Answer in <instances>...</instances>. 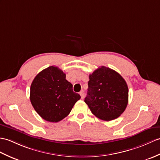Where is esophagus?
<instances>
[{
    "instance_id": "obj_1",
    "label": "esophagus",
    "mask_w": 160,
    "mask_h": 160,
    "mask_svg": "<svg viewBox=\"0 0 160 160\" xmlns=\"http://www.w3.org/2000/svg\"><path fill=\"white\" fill-rule=\"evenodd\" d=\"M80 95L81 96V98L82 99H84V91H82L80 92Z\"/></svg>"
}]
</instances>
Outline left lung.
I'll return each mask as SVG.
<instances>
[{
  "label": "left lung",
  "mask_w": 160,
  "mask_h": 160,
  "mask_svg": "<svg viewBox=\"0 0 160 160\" xmlns=\"http://www.w3.org/2000/svg\"><path fill=\"white\" fill-rule=\"evenodd\" d=\"M84 102L95 116L103 121L118 118L128 103V87L119 73L102 66L89 75Z\"/></svg>",
  "instance_id": "left-lung-1"
}]
</instances>
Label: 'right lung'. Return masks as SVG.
I'll return each instance as SVG.
<instances>
[{
	"label": "right lung",
	"instance_id": "1",
	"mask_svg": "<svg viewBox=\"0 0 160 160\" xmlns=\"http://www.w3.org/2000/svg\"><path fill=\"white\" fill-rule=\"evenodd\" d=\"M65 78V73L58 67L50 66L33 80L30 100L44 120L52 122L61 121L80 99V95L73 91V85Z\"/></svg>",
	"mask_w": 160,
	"mask_h": 160
}]
</instances>
